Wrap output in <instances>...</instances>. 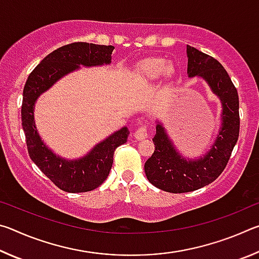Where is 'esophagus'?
Segmentation results:
<instances>
[{"instance_id":"esophagus-1","label":"esophagus","mask_w":259,"mask_h":259,"mask_svg":"<svg viewBox=\"0 0 259 259\" xmlns=\"http://www.w3.org/2000/svg\"><path fill=\"white\" fill-rule=\"evenodd\" d=\"M147 126L146 125H142L139 126V128L135 131L134 134V137L137 139V140H142V139H145L147 138Z\"/></svg>"}]
</instances>
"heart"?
<instances>
[{"instance_id":"obj_1","label":"heart","mask_w":259,"mask_h":259,"mask_svg":"<svg viewBox=\"0 0 259 259\" xmlns=\"http://www.w3.org/2000/svg\"><path fill=\"white\" fill-rule=\"evenodd\" d=\"M174 72L171 65L162 58H148L140 61L137 66V76L139 80L150 82L160 76H170Z\"/></svg>"}]
</instances>
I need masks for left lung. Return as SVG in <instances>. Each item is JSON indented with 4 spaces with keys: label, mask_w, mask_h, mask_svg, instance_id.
Instances as JSON below:
<instances>
[{
    "label": "left lung",
    "mask_w": 259,
    "mask_h": 259,
    "mask_svg": "<svg viewBox=\"0 0 259 259\" xmlns=\"http://www.w3.org/2000/svg\"><path fill=\"white\" fill-rule=\"evenodd\" d=\"M187 75L207 82L222 103V122L217 137L202 156L181 154L161 122L153 138L155 151L145 163L148 182L170 193L192 192L212 183L223 172L239 138V96L225 68L212 57L187 46Z\"/></svg>",
    "instance_id": "1"
}]
</instances>
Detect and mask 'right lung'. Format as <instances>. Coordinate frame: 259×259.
<instances>
[{"label": "right lung", "mask_w": 259, "mask_h": 259, "mask_svg": "<svg viewBox=\"0 0 259 259\" xmlns=\"http://www.w3.org/2000/svg\"><path fill=\"white\" fill-rule=\"evenodd\" d=\"M114 47L76 42L60 47L43 59L26 81L21 105V125L30 159L60 190L69 193L89 192L107 178L112 168L114 151L126 143L129 130L123 126L105 138L78 159L68 160L57 155L46 145L36 124L34 108L38 97L61 77L80 69L112 63Z\"/></svg>", "instance_id": "right-lung-1"}]
</instances>
